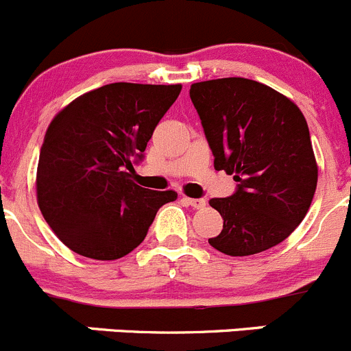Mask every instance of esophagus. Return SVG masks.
I'll return each mask as SVG.
<instances>
[{
	"label": "esophagus",
	"mask_w": 351,
	"mask_h": 351,
	"mask_svg": "<svg viewBox=\"0 0 351 351\" xmlns=\"http://www.w3.org/2000/svg\"><path fill=\"white\" fill-rule=\"evenodd\" d=\"M184 203L189 204V206H193V208H196V210H199V208L206 206V201H204V199H197V197H184Z\"/></svg>",
	"instance_id": "obj_1"
}]
</instances>
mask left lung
<instances>
[{"mask_svg": "<svg viewBox=\"0 0 351 351\" xmlns=\"http://www.w3.org/2000/svg\"><path fill=\"white\" fill-rule=\"evenodd\" d=\"M189 95L215 169L239 182L232 196L210 199L223 228L208 242L227 256L275 247L304 220L317 186L304 114L289 97L247 78L193 83Z\"/></svg>", "mask_w": 351, "mask_h": 351, "instance_id": "obj_1", "label": "left lung"}]
</instances>
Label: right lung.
Returning a JSON list of instances; mask_svg holds the SVG:
<instances>
[{
  "mask_svg": "<svg viewBox=\"0 0 351 351\" xmlns=\"http://www.w3.org/2000/svg\"><path fill=\"white\" fill-rule=\"evenodd\" d=\"M180 88L110 83L76 97L51 121L37 165V203L73 252L99 261L130 254L158 208L177 199L172 189L138 186L133 162Z\"/></svg>",
  "mask_w": 351,
  "mask_h": 351,
  "instance_id": "right-lung-1",
  "label": "right lung"
}]
</instances>
